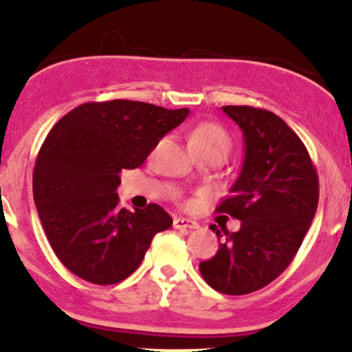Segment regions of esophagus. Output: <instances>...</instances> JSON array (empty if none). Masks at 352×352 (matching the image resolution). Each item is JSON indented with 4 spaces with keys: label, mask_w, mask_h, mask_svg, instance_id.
Masks as SVG:
<instances>
[{
    "label": "esophagus",
    "mask_w": 352,
    "mask_h": 352,
    "mask_svg": "<svg viewBox=\"0 0 352 352\" xmlns=\"http://www.w3.org/2000/svg\"><path fill=\"white\" fill-rule=\"evenodd\" d=\"M173 227L175 229H197L199 224L196 221H191V219H186V217H176L173 221Z\"/></svg>",
    "instance_id": "obj_1"
}]
</instances>
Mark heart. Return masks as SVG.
<instances>
[{
  "label": "heart",
  "instance_id": "1",
  "mask_svg": "<svg viewBox=\"0 0 352 352\" xmlns=\"http://www.w3.org/2000/svg\"><path fill=\"white\" fill-rule=\"evenodd\" d=\"M189 144L191 148H216L227 155L230 150V138L217 123H201L189 135Z\"/></svg>",
  "mask_w": 352,
  "mask_h": 352
}]
</instances>
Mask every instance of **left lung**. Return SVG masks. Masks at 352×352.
Masks as SVG:
<instances>
[{
  "instance_id": "left-lung-1",
  "label": "left lung",
  "mask_w": 352,
  "mask_h": 352,
  "mask_svg": "<svg viewBox=\"0 0 352 352\" xmlns=\"http://www.w3.org/2000/svg\"><path fill=\"white\" fill-rule=\"evenodd\" d=\"M243 133L245 158L216 212L241 221L237 232L210 226L217 254L199 263L202 278L226 295H247L292 263L318 208L320 184L300 136L278 115L249 105L222 107Z\"/></svg>"
}]
</instances>
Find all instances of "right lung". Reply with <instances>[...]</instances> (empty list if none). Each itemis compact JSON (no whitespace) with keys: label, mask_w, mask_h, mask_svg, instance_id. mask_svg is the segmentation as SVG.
I'll return each instance as SVG.
<instances>
[{"label":"right lung","mask_w":352,"mask_h":352,"mask_svg":"<svg viewBox=\"0 0 352 352\" xmlns=\"http://www.w3.org/2000/svg\"><path fill=\"white\" fill-rule=\"evenodd\" d=\"M189 109L133 100L82 103L64 115L37 153L32 194L44 232L62 265L85 282L113 285L140 267L173 219L158 204L118 208L123 169L142 166Z\"/></svg>","instance_id":"obj_1"}]
</instances>
